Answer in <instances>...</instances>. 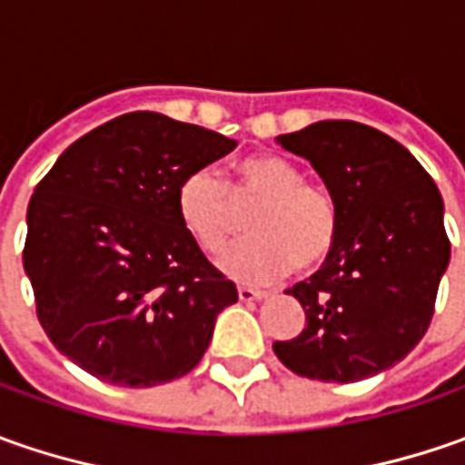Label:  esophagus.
<instances>
[{"mask_svg":"<svg viewBox=\"0 0 465 465\" xmlns=\"http://www.w3.org/2000/svg\"><path fill=\"white\" fill-rule=\"evenodd\" d=\"M238 297H241L242 302H253V300H263V297H266V292L253 290V287H238Z\"/></svg>","mask_w":465,"mask_h":465,"instance_id":"1","label":"esophagus"}]
</instances>
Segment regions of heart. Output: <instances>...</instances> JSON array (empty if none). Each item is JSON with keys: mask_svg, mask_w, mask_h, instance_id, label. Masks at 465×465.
<instances>
[{"mask_svg": "<svg viewBox=\"0 0 465 465\" xmlns=\"http://www.w3.org/2000/svg\"><path fill=\"white\" fill-rule=\"evenodd\" d=\"M175 202L181 223L209 253H217L232 232V204L256 202L245 217L251 235L220 256L224 274L242 284L277 282L290 266L312 272L329 259L339 232L329 188L305 181L302 170L279 154L245 157L227 183L212 168L191 170Z\"/></svg>", "mask_w": 465, "mask_h": 465, "instance_id": "1", "label": "heart"}]
</instances>
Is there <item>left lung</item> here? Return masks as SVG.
<instances>
[{"label": "left lung", "mask_w": 465, "mask_h": 465, "mask_svg": "<svg viewBox=\"0 0 465 465\" xmlns=\"http://www.w3.org/2000/svg\"><path fill=\"white\" fill-rule=\"evenodd\" d=\"M279 144L323 178L339 232L326 263L287 290L305 311V329L274 341V354L311 381L372 378L430 329L450 261L442 196L406 147L357 121H318Z\"/></svg>", "instance_id": "obj_1"}]
</instances>
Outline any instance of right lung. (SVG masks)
<instances>
[{
	"label": "right lung",
	"instance_id": "1",
	"mask_svg": "<svg viewBox=\"0 0 465 465\" xmlns=\"http://www.w3.org/2000/svg\"><path fill=\"white\" fill-rule=\"evenodd\" d=\"M235 139L134 111L80 136L27 204L25 274L51 344L124 388L183 378L202 362L238 290L181 223L178 186Z\"/></svg>",
	"mask_w": 465,
	"mask_h": 465
}]
</instances>
